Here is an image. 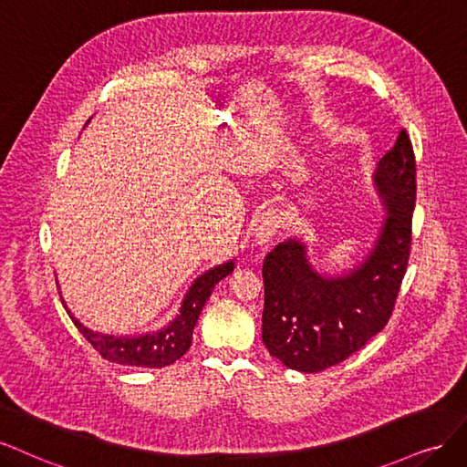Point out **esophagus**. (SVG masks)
<instances>
[{"label": "esophagus", "mask_w": 467, "mask_h": 467, "mask_svg": "<svg viewBox=\"0 0 467 467\" xmlns=\"http://www.w3.org/2000/svg\"><path fill=\"white\" fill-rule=\"evenodd\" d=\"M281 227V215L275 212V209H267V212L262 213L258 224H255V243L262 248H267V244L272 243L274 236L277 234Z\"/></svg>", "instance_id": "esophagus-1"}]
</instances>
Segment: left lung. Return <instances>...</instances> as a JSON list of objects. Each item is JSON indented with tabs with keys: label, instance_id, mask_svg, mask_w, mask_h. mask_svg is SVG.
Returning <instances> with one entry per match:
<instances>
[{
	"label": "left lung",
	"instance_id": "8db88e82",
	"mask_svg": "<svg viewBox=\"0 0 467 467\" xmlns=\"http://www.w3.org/2000/svg\"><path fill=\"white\" fill-rule=\"evenodd\" d=\"M372 178L388 215L367 258L349 272L318 274L298 238L265 255L262 339L287 368L322 372L343 363L392 316L410 260L417 190L408 131L398 133Z\"/></svg>",
	"mask_w": 467,
	"mask_h": 467
}]
</instances>
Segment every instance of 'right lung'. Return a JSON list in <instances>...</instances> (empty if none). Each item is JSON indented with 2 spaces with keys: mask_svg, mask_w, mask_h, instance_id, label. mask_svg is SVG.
<instances>
[{
  "mask_svg": "<svg viewBox=\"0 0 467 467\" xmlns=\"http://www.w3.org/2000/svg\"><path fill=\"white\" fill-rule=\"evenodd\" d=\"M234 262L221 264L209 272L202 274L198 279L192 283L188 289L182 306H180V314L176 318L164 326L159 332L143 334V336H107L93 332V329L85 327L75 316L67 310L71 316L73 324L78 326L83 337L93 345V348L110 363L126 365V367H143V368H162L172 365L174 360L182 357L192 345V334L193 326L198 322L200 314L205 306V300L212 296L215 285L233 274Z\"/></svg>",
  "mask_w": 467,
  "mask_h": 467,
  "instance_id": "1",
  "label": "right lung"
}]
</instances>
